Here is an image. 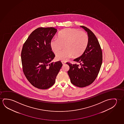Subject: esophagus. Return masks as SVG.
Segmentation results:
<instances>
[{
  "label": "esophagus",
  "instance_id": "34e87169",
  "mask_svg": "<svg viewBox=\"0 0 124 124\" xmlns=\"http://www.w3.org/2000/svg\"><path fill=\"white\" fill-rule=\"evenodd\" d=\"M62 64L63 65H65V64L66 63L65 62H64V61H62Z\"/></svg>",
  "mask_w": 124,
  "mask_h": 124
}]
</instances>
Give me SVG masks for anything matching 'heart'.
Wrapping results in <instances>:
<instances>
[{
    "label": "heart",
    "mask_w": 124,
    "mask_h": 124,
    "mask_svg": "<svg viewBox=\"0 0 124 124\" xmlns=\"http://www.w3.org/2000/svg\"><path fill=\"white\" fill-rule=\"evenodd\" d=\"M88 43V36L86 32L75 28H68L60 32L58 38L51 39L50 46L55 53L65 47L56 55L57 60L65 61L73 55L78 57L81 55L86 49Z\"/></svg>",
    "instance_id": "1"
}]
</instances>
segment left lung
I'll list each match as a JSON object with an SVG mask.
<instances>
[{
	"instance_id": "8db88e82",
	"label": "left lung",
	"mask_w": 124,
	"mask_h": 124,
	"mask_svg": "<svg viewBox=\"0 0 124 124\" xmlns=\"http://www.w3.org/2000/svg\"><path fill=\"white\" fill-rule=\"evenodd\" d=\"M81 27L87 32L89 38L88 44L85 52L74 60L80 63L81 67L76 64H66L70 67L68 73L71 83L78 87H84L91 85L97 77L102 63V54L94 34L85 26Z\"/></svg>"
}]
</instances>
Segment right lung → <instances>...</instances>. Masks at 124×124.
<instances>
[{"instance_id": "obj_1", "label": "right lung", "mask_w": 124, "mask_h": 124, "mask_svg": "<svg viewBox=\"0 0 124 124\" xmlns=\"http://www.w3.org/2000/svg\"><path fill=\"white\" fill-rule=\"evenodd\" d=\"M57 32L55 28H39L31 33L24 43L21 53L24 75L33 86L47 89L55 83L62 64L51 62L55 56L50 41Z\"/></svg>"}]
</instances>
